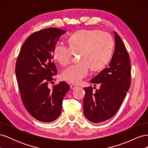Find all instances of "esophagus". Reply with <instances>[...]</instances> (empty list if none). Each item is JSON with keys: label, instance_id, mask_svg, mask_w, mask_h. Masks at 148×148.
Segmentation results:
<instances>
[{"label": "esophagus", "instance_id": "34e87169", "mask_svg": "<svg viewBox=\"0 0 148 148\" xmlns=\"http://www.w3.org/2000/svg\"><path fill=\"white\" fill-rule=\"evenodd\" d=\"M77 87H78L77 85H76L75 84H71V86H70L71 89H75L76 88H77Z\"/></svg>", "mask_w": 148, "mask_h": 148}]
</instances>
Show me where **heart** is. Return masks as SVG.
Returning a JSON list of instances; mask_svg holds the SVG:
<instances>
[{"mask_svg":"<svg viewBox=\"0 0 148 148\" xmlns=\"http://www.w3.org/2000/svg\"><path fill=\"white\" fill-rule=\"evenodd\" d=\"M69 46L58 44L53 50V57L62 66L69 64L73 52L79 53L80 62L65 69L62 77L67 81L79 83L89 73L102 69L109 62L114 42L111 36L97 29L77 31L69 39Z\"/></svg>","mask_w":148,"mask_h":148,"instance_id":"obj_1","label":"heart"}]
</instances>
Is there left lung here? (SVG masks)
<instances>
[{"instance_id": "obj_1", "label": "left lung", "mask_w": 148, "mask_h": 148, "mask_svg": "<svg viewBox=\"0 0 148 148\" xmlns=\"http://www.w3.org/2000/svg\"><path fill=\"white\" fill-rule=\"evenodd\" d=\"M115 34V51L108 66L91 79L99 89L84 88L83 112L88 120L99 123L117 113L131 84V65L127 49L119 34ZM96 88L94 87V89Z\"/></svg>"}]
</instances>
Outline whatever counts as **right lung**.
<instances>
[{
  "label": "right lung",
  "mask_w": 148,
  "mask_h": 148,
  "mask_svg": "<svg viewBox=\"0 0 148 148\" xmlns=\"http://www.w3.org/2000/svg\"><path fill=\"white\" fill-rule=\"evenodd\" d=\"M66 31L45 28L31 34L22 46L17 58L15 73L21 99L26 109L36 120L51 122L59 117L62 101L70 89L65 82L49 88L57 70L53 50Z\"/></svg>",
  "instance_id": "add662e5"
}]
</instances>
